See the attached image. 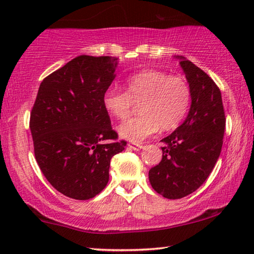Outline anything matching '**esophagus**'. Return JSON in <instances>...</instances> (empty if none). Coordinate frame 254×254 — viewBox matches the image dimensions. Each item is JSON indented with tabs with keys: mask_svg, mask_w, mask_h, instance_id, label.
<instances>
[{
	"mask_svg": "<svg viewBox=\"0 0 254 254\" xmlns=\"http://www.w3.org/2000/svg\"><path fill=\"white\" fill-rule=\"evenodd\" d=\"M128 147L130 149H133V150H141L142 148H143V145L142 144H134V143H129L128 144Z\"/></svg>",
	"mask_w": 254,
	"mask_h": 254,
	"instance_id": "obj_1",
	"label": "esophagus"
}]
</instances>
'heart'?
<instances>
[{"instance_id":"obj_1","label":"heart","mask_w":254,"mask_h":254,"mask_svg":"<svg viewBox=\"0 0 254 254\" xmlns=\"http://www.w3.org/2000/svg\"><path fill=\"white\" fill-rule=\"evenodd\" d=\"M192 92L182 75L161 70H144L127 78L125 91L109 89L103 96V105L113 118L126 120L140 105V117L121 124L118 133L127 141L138 143L159 129L172 130L182 124L190 110Z\"/></svg>"}]
</instances>
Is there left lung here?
I'll return each instance as SVG.
<instances>
[{
	"label": "left lung",
	"instance_id": "left-lung-1",
	"mask_svg": "<svg viewBox=\"0 0 254 254\" xmlns=\"http://www.w3.org/2000/svg\"><path fill=\"white\" fill-rule=\"evenodd\" d=\"M192 102L185 121L162 142L163 157L149 171L152 189L166 199H182L206 182L220 157L225 116L218 86L193 62L177 55Z\"/></svg>",
	"mask_w": 254,
	"mask_h": 254
}]
</instances>
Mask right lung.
<instances>
[{"mask_svg":"<svg viewBox=\"0 0 254 254\" xmlns=\"http://www.w3.org/2000/svg\"><path fill=\"white\" fill-rule=\"evenodd\" d=\"M117 64V58L79 55L44 78L38 90L30 117L34 156L48 183L71 199L102 192L111 158L126 145L117 141L103 105Z\"/></svg>","mask_w":254,"mask_h":254,"instance_id":"right-lung-1","label":"right lung"}]
</instances>
